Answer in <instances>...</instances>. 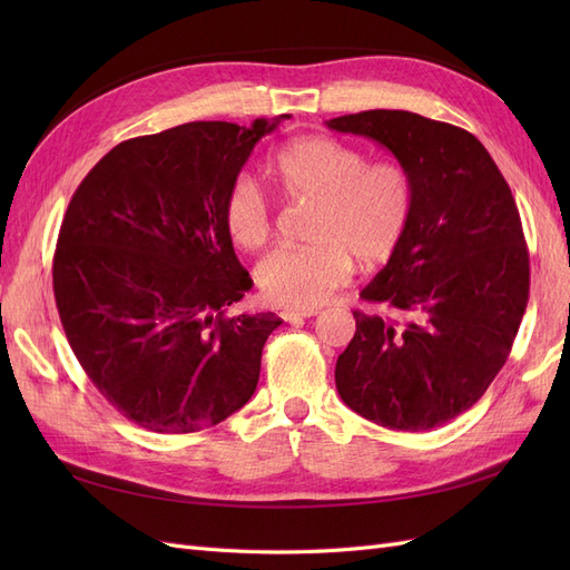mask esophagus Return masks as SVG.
Listing matches in <instances>:
<instances>
[{
  "mask_svg": "<svg viewBox=\"0 0 570 570\" xmlns=\"http://www.w3.org/2000/svg\"><path fill=\"white\" fill-rule=\"evenodd\" d=\"M316 314H318L316 308H283V312H281L283 321H287V323H297V321H304V318H312Z\"/></svg>",
  "mask_w": 570,
  "mask_h": 570,
  "instance_id": "esophagus-1",
  "label": "esophagus"
}]
</instances>
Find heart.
<instances>
[{
    "mask_svg": "<svg viewBox=\"0 0 570 570\" xmlns=\"http://www.w3.org/2000/svg\"><path fill=\"white\" fill-rule=\"evenodd\" d=\"M268 174L289 199H314L312 247H281L256 266L262 295L278 306L314 308L352 275L387 264L400 249L413 214L409 170L392 159L368 161L366 151L333 135H306L268 157ZM223 226L237 247L268 243L271 209L262 187L247 174L230 180L223 197Z\"/></svg>",
    "mask_w": 570,
    "mask_h": 570,
    "instance_id": "1",
    "label": "heart"
}]
</instances>
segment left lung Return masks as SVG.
<instances>
[{"label": "left lung", "mask_w": 570, "mask_h": 570, "mask_svg": "<svg viewBox=\"0 0 570 570\" xmlns=\"http://www.w3.org/2000/svg\"><path fill=\"white\" fill-rule=\"evenodd\" d=\"M387 147L413 183L400 249L361 299L406 318L354 312L335 385L358 416L421 433L471 409L507 364L530 292V256L509 183L475 135L411 111L327 120Z\"/></svg>", "instance_id": "obj_1"}]
</instances>
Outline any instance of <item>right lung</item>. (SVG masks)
I'll list each match as a JSON object with an SVG mask.
<instances>
[{
	"label": "right lung",
	"instance_id": "add662e5",
	"mask_svg": "<svg viewBox=\"0 0 570 570\" xmlns=\"http://www.w3.org/2000/svg\"><path fill=\"white\" fill-rule=\"evenodd\" d=\"M249 128L195 120L116 145L82 178L57 239L51 283L68 344L101 396L151 433L183 435L243 409L283 321L230 316L252 287L223 226V197Z\"/></svg>",
	"mask_w": 570,
	"mask_h": 570
}]
</instances>
